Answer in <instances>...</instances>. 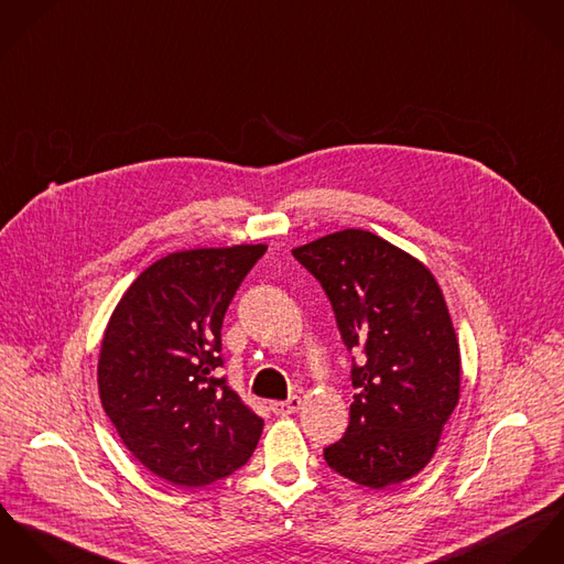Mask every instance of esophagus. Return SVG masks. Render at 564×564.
Wrapping results in <instances>:
<instances>
[{
  "instance_id": "1",
  "label": "esophagus",
  "mask_w": 564,
  "mask_h": 564,
  "mask_svg": "<svg viewBox=\"0 0 564 564\" xmlns=\"http://www.w3.org/2000/svg\"><path fill=\"white\" fill-rule=\"evenodd\" d=\"M303 406V400L299 395H292L288 400H276V402H270V409L274 415H292L296 413L299 409Z\"/></svg>"
}]
</instances>
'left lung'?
Listing matches in <instances>:
<instances>
[{
	"instance_id": "obj_1",
	"label": "left lung",
	"mask_w": 564,
	"mask_h": 564,
	"mask_svg": "<svg viewBox=\"0 0 564 564\" xmlns=\"http://www.w3.org/2000/svg\"><path fill=\"white\" fill-rule=\"evenodd\" d=\"M292 254L326 292L352 366L350 424L324 449L344 478L384 489L420 474L460 393V352L433 272L364 229L317 238Z\"/></svg>"
}]
</instances>
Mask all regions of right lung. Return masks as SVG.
<instances>
[{
    "label": "right lung",
    "instance_id": "right-lung-1",
    "mask_svg": "<svg viewBox=\"0 0 564 564\" xmlns=\"http://www.w3.org/2000/svg\"><path fill=\"white\" fill-rule=\"evenodd\" d=\"M265 245L171 252L127 290L104 333L97 382L127 449L175 487L227 478L263 420L218 372L220 328Z\"/></svg>",
    "mask_w": 564,
    "mask_h": 564
}]
</instances>
